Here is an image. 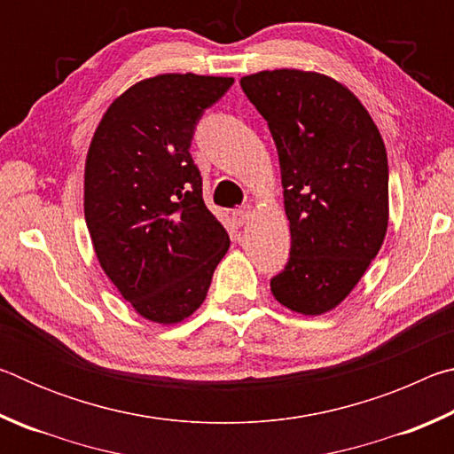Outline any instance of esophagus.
<instances>
[{"instance_id":"esophagus-1","label":"esophagus","mask_w":454,"mask_h":454,"mask_svg":"<svg viewBox=\"0 0 454 454\" xmlns=\"http://www.w3.org/2000/svg\"><path fill=\"white\" fill-rule=\"evenodd\" d=\"M250 216H252V214H250V208H238V210H234V212H232V218H234V222H236L238 226H244L246 222L250 220Z\"/></svg>"}]
</instances>
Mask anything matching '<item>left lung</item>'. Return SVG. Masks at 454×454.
Returning <instances> with one entry per match:
<instances>
[{"mask_svg": "<svg viewBox=\"0 0 454 454\" xmlns=\"http://www.w3.org/2000/svg\"><path fill=\"white\" fill-rule=\"evenodd\" d=\"M278 150L290 258L270 280L286 309L340 304L379 254L388 226L387 150L371 114L342 83L301 70L240 80Z\"/></svg>", "mask_w": 454, "mask_h": 454, "instance_id": "8db88e82", "label": "left lung"}]
</instances>
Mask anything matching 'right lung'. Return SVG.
I'll return each instance as SVG.
<instances>
[{
    "mask_svg": "<svg viewBox=\"0 0 454 454\" xmlns=\"http://www.w3.org/2000/svg\"><path fill=\"white\" fill-rule=\"evenodd\" d=\"M232 83L196 74L137 82L107 107L90 144L83 212L96 256L136 312L160 325L204 302L228 252L190 145Z\"/></svg>",
    "mask_w": 454,
    "mask_h": 454,
    "instance_id": "right-lung-1",
    "label": "right lung"
}]
</instances>
